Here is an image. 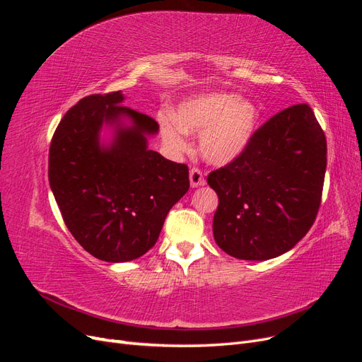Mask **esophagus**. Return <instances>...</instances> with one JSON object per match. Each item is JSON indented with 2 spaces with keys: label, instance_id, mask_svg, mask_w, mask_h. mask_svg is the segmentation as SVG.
<instances>
[{
  "label": "esophagus",
  "instance_id": "1",
  "mask_svg": "<svg viewBox=\"0 0 362 362\" xmlns=\"http://www.w3.org/2000/svg\"><path fill=\"white\" fill-rule=\"evenodd\" d=\"M205 180H204V175L198 168H193L190 169V185L194 187H199V185H204Z\"/></svg>",
  "mask_w": 362,
  "mask_h": 362
}]
</instances>
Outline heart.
Listing matches in <instances>:
<instances>
[{
    "instance_id": "heart-1",
    "label": "heart",
    "mask_w": 362,
    "mask_h": 362,
    "mask_svg": "<svg viewBox=\"0 0 362 362\" xmlns=\"http://www.w3.org/2000/svg\"><path fill=\"white\" fill-rule=\"evenodd\" d=\"M157 122L166 146L181 154L190 148L189 133H201L199 149L213 164H228L250 145L258 124V107L228 92H206L180 103L178 112L163 108Z\"/></svg>"
}]
</instances>
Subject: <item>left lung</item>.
Returning <instances> with one entry per match:
<instances>
[{
  "mask_svg": "<svg viewBox=\"0 0 362 362\" xmlns=\"http://www.w3.org/2000/svg\"><path fill=\"white\" fill-rule=\"evenodd\" d=\"M326 137L308 104L291 105L261 125L242 156L208 175L218 196L217 246L238 259L286 254L319 213Z\"/></svg>",
  "mask_w": 362,
  "mask_h": 362,
  "instance_id": "obj_1",
  "label": "left lung"
}]
</instances>
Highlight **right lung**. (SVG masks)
Returning <instances> with one entry per match:
<instances>
[{"instance_id": "add662e5", "label": "right lung", "mask_w": 362, "mask_h": 362, "mask_svg": "<svg viewBox=\"0 0 362 362\" xmlns=\"http://www.w3.org/2000/svg\"><path fill=\"white\" fill-rule=\"evenodd\" d=\"M124 100L120 90L80 100L60 120L48 160L64 223L84 250L107 262L146 254L170 208L190 187L185 164L148 149L158 124L122 105ZM104 124L115 129L108 146L99 141Z\"/></svg>"}]
</instances>
